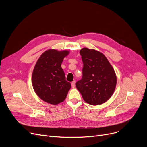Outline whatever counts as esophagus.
Instances as JSON below:
<instances>
[{"label":"esophagus","instance_id":"1","mask_svg":"<svg viewBox=\"0 0 147 147\" xmlns=\"http://www.w3.org/2000/svg\"><path fill=\"white\" fill-rule=\"evenodd\" d=\"M75 83H76V81L75 80H73L72 82H71V87L73 88H74L75 87Z\"/></svg>","mask_w":147,"mask_h":147}]
</instances>
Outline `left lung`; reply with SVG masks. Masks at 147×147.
I'll return each mask as SVG.
<instances>
[{
	"label": "left lung",
	"mask_w": 147,
	"mask_h": 147,
	"mask_svg": "<svg viewBox=\"0 0 147 147\" xmlns=\"http://www.w3.org/2000/svg\"><path fill=\"white\" fill-rule=\"evenodd\" d=\"M80 53L83 75L76 86L84 101L92 105L102 104L111 98L116 86L114 69L101 52L84 48Z\"/></svg>",
	"instance_id": "1"
}]
</instances>
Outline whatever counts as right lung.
<instances>
[{
  "label": "right lung",
  "instance_id": "right-lung-1",
  "mask_svg": "<svg viewBox=\"0 0 147 147\" xmlns=\"http://www.w3.org/2000/svg\"><path fill=\"white\" fill-rule=\"evenodd\" d=\"M68 51L49 49L38 59L32 74V84L37 96L46 102L57 105L63 102L71 88L61 68Z\"/></svg>",
  "mask_w": 147,
  "mask_h": 147
}]
</instances>
